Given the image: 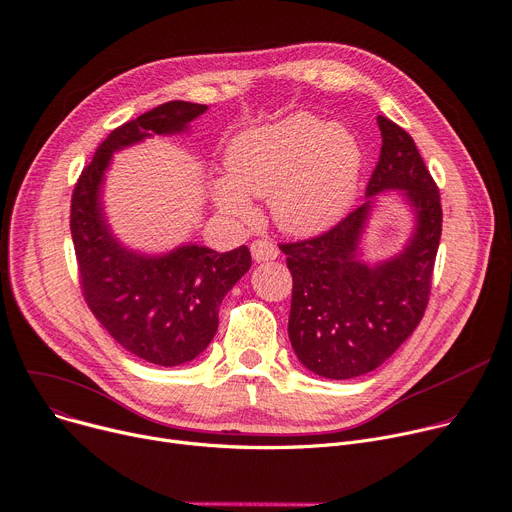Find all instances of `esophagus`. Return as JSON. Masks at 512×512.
Returning <instances> with one entry per match:
<instances>
[{
    "label": "esophagus",
    "instance_id": "esophagus-1",
    "mask_svg": "<svg viewBox=\"0 0 512 512\" xmlns=\"http://www.w3.org/2000/svg\"><path fill=\"white\" fill-rule=\"evenodd\" d=\"M251 255L257 263H263V261H274L280 251L278 247L271 243V241H265V238H259V241H253L251 243Z\"/></svg>",
    "mask_w": 512,
    "mask_h": 512
}]
</instances>
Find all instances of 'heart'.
I'll return each instance as SVG.
<instances>
[{
  "instance_id": "heart-1",
  "label": "heart",
  "mask_w": 512,
  "mask_h": 512,
  "mask_svg": "<svg viewBox=\"0 0 512 512\" xmlns=\"http://www.w3.org/2000/svg\"><path fill=\"white\" fill-rule=\"evenodd\" d=\"M228 177L212 193L222 214L253 222L251 197L269 199L276 226L292 236L331 228L356 193L364 154L354 131L298 111L238 133L226 152Z\"/></svg>"
}]
</instances>
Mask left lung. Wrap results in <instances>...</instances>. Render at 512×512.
Masks as SVG:
<instances>
[{"label":"left lung","mask_w":512,"mask_h":512,"mask_svg":"<svg viewBox=\"0 0 512 512\" xmlns=\"http://www.w3.org/2000/svg\"><path fill=\"white\" fill-rule=\"evenodd\" d=\"M381 156L366 201L329 232L282 245L292 274L288 337L300 364L325 379L379 368L414 333L428 304L442 210L438 189L399 125L379 117ZM397 194L413 214L406 245L385 260L363 253L365 228L381 196Z\"/></svg>","instance_id":"8db88e82"}]
</instances>
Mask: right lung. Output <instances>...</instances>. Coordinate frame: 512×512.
Returning a JSON list of instances; mask_svg holds the SVG:
<instances>
[{
    "mask_svg": "<svg viewBox=\"0 0 512 512\" xmlns=\"http://www.w3.org/2000/svg\"><path fill=\"white\" fill-rule=\"evenodd\" d=\"M206 105L173 100L117 127L84 168L72 195V238L90 311L129 354L158 366L195 360L218 331L222 298L251 267L243 245L228 253L183 243L166 253L131 249L113 232L105 181L117 152L181 135Z\"/></svg>",
    "mask_w": 512,
    "mask_h": 512,
    "instance_id": "add662e5",
    "label": "right lung"
}]
</instances>
